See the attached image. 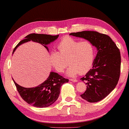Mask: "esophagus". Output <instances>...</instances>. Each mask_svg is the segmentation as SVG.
<instances>
[{
    "mask_svg": "<svg viewBox=\"0 0 129 129\" xmlns=\"http://www.w3.org/2000/svg\"><path fill=\"white\" fill-rule=\"evenodd\" d=\"M69 80H70V81H72V82H77V79H70Z\"/></svg>",
    "mask_w": 129,
    "mask_h": 129,
    "instance_id": "34e87169",
    "label": "esophagus"
}]
</instances>
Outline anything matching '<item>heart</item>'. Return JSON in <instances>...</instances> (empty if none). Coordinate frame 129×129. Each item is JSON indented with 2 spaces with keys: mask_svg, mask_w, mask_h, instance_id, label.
Wrapping results in <instances>:
<instances>
[{
  "mask_svg": "<svg viewBox=\"0 0 129 129\" xmlns=\"http://www.w3.org/2000/svg\"><path fill=\"white\" fill-rule=\"evenodd\" d=\"M57 47L59 53L52 52L49 59L56 72L62 73L67 66V75L75 77L77 74L84 75L89 71L94 62L95 47L89 40L79 41L70 36H65L60 40Z\"/></svg>",
  "mask_w": 129,
  "mask_h": 129,
  "instance_id": "1",
  "label": "heart"
}]
</instances>
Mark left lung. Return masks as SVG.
I'll use <instances>...</instances> for the list:
<instances>
[{
  "label": "left lung",
  "instance_id": "obj_1",
  "mask_svg": "<svg viewBox=\"0 0 129 129\" xmlns=\"http://www.w3.org/2000/svg\"><path fill=\"white\" fill-rule=\"evenodd\" d=\"M70 35L84 38L92 43L98 53L93 67L80 79L86 82L87 89L80 96L94 103L105 98L117 85L120 75V52L110 37L95 31L71 33ZM85 83V84H86Z\"/></svg>",
  "mask_w": 129,
  "mask_h": 129
}]
</instances>
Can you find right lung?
Here are the masks:
<instances>
[{"mask_svg":"<svg viewBox=\"0 0 129 129\" xmlns=\"http://www.w3.org/2000/svg\"><path fill=\"white\" fill-rule=\"evenodd\" d=\"M59 35L29 34L25 37L24 39L21 40L17 44L14 49L13 52L19 46L31 40L42 44L49 50L47 45L57 39ZM13 80L21 98L28 104L36 107H46L52 105L59 96L61 86L63 84L69 82V79H65L58 73L53 72H50L46 80L35 87H23Z\"/></svg>","mask_w":129,"mask_h":129,"instance_id":"1","label":"right lung"}]
</instances>
